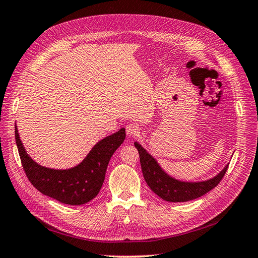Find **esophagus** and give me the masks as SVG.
I'll list each match as a JSON object with an SVG mask.
<instances>
[{"label": "esophagus", "mask_w": 258, "mask_h": 258, "mask_svg": "<svg viewBox=\"0 0 258 258\" xmlns=\"http://www.w3.org/2000/svg\"><path fill=\"white\" fill-rule=\"evenodd\" d=\"M139 132H140V129H139L137 123H129L126 127V134L129 138H134V137L138 136Z\"/></svg>", "instance_id": "esophagus-1"}]
</instances>
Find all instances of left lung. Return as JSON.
<instances>
[{"label": "left lung", "instance_id": "1", "mask_svg": "<svg viewBox=\"0 0 258 258\" xmlns=\"http://www.w3.org/2000/svg\"><path fill=\"white\" fill-rule=\"evenodd\" d=\"M135 146L140 155V162L146 184L157 196L169 202H185L204 196L222 181L228 168V165H226L220 173L206 181H179L169 175L160 167L158 161L139 142H135Z\"/></svg>", "mask_w": 258, "mask_h": 258}]
</instances>
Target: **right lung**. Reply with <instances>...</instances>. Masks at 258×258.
I'll return each instance as SVG.
<instances>
[{"instance_id":"add662e5","label":"right lung","mask_w":258,"mask_h":258,"mask_svg":"<svg viewBox=\"0 0 258 258\" xmlns=\"http://www.w3.org/2000/svg\"><path fill=\"white\" fill-rule=\"evenodd\" d=\"M15 138L23 170L35 188L45 196L70 206L85 205L99 194L108 162L126 138L124 128L99 141L82 162L70 169L43 167L28 155L15 124Z\"/></svg>"}]
</instances>
